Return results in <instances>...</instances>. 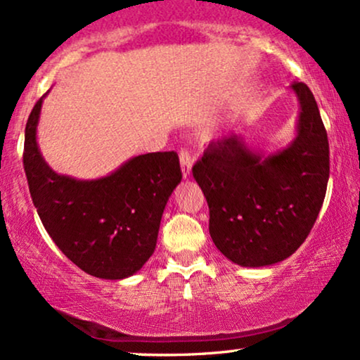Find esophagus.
I'll list each match as a JSON object with an SVG mask.
<instances>
[{"instance_id":"1","label":"esophagus","mask_w":360,"mask_h":360,"mask_svg":"<svg viewBox=\"0 0 360 360\" xmlns=\"http://www.w3.org/2000/svg\"><path fill=\"white\" fill-rule=\"evenodd\" d=\"M179 160H181V171H183V177H189L191 174V166H193V160H191V154L189 150L186 148H181L179 150Z\"/></svg>"}]
</instances>
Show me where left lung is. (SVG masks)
Listing matches in <instances>:
<instances>
[{
    "label": "left lung",
    "instance_id": "left-lung-1",
    "mask_svg": "<svg viewBox=\"0 0 360 360\" xmlns=\"http://www.w3.org/2000/svg\"><path fill=\"white\" fill-rule=\"evenodd\" d=\"M300 101L298 135L264 157L240 135L212 142L193 166L210 208L217 249L243 267L281 262L300 249L323 205L330 176L328 137L315 96L291 84Z\"/></svg>",
    "mask_w": 360,
    "mask_h": 360
}]
</instances>
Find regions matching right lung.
Returning a JSON list of instances; mask_svg holds the SVG:
<instances>
[{
  "instance_id": "add662e5",
  "label": "right lung",
  "mask_w": 360,
  "mask_h": 360,
  "mask_svg": "<svg viewBox=\"0 0 360 360\" xmlns=\"http://www.w3.org/2000/svg\"><path fill=\"white\" fill-rule=\"evenodd\" d=\"M42 100L25 127L23 167L45 230L65 257L94 278L135 274L155 250L164 208L183 177L179 157L174 150L137 155L94 181L57 174L37 146Z\"/></svg>"
}]
</instances>
